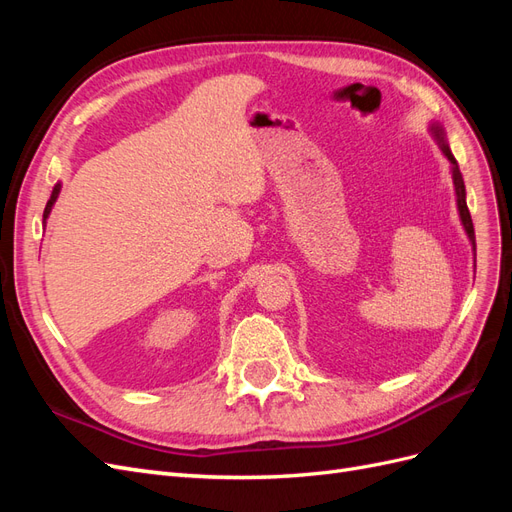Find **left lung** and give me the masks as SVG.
I'll list each match as a JSON object with an SVG mask.
<instances>
[{
    "instance_id": "1",
    "label": "left lung",
    "mask_w": 512,
    "mask_h": 512,
    "mask_svg": "<svg viewBox=\"0 0 512 512\" xmlns=\"http://www.w3.org/2000/svg\"><path fill=\"white\" fill-rule=\"evenodd\" d=\"M433 134H436V138L442 145V151L444 156L451 160L453 164V183H455V194H457V207H459V215H461V222H463V228H466L468 237L472 241V247H474V256H476V239H474V224H472V218H470V211H468V205H466V185H463V177H461V170L457 166V160L453 158L451 149H448V145L444 143V132L440 126H431Z\"/></svg>"
}]
</instances>
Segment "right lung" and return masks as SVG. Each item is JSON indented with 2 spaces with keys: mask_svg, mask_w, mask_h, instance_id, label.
Listing matches in <instances>:
<instances>
[{
  "mask_svg": "<svg viewBox=\"0 0 512 512\" xmlns=\"http://www.w3.org/2000/svg\"><path fill=\"white\" fill-rule=\"evenodd\" d=\"M59 188H61V185L57 183V185H55V188H53V194H51V198H49V203H46V207H44V215H42V218H44V220H46V218H49V213H51V209H53V205H55V200H57Z\"/></svg>",
  "mask_w": 512,
  "mask_h": 512,
  "instance_id": "obj_1",
  "label": "right lung"
}]
</instances>
